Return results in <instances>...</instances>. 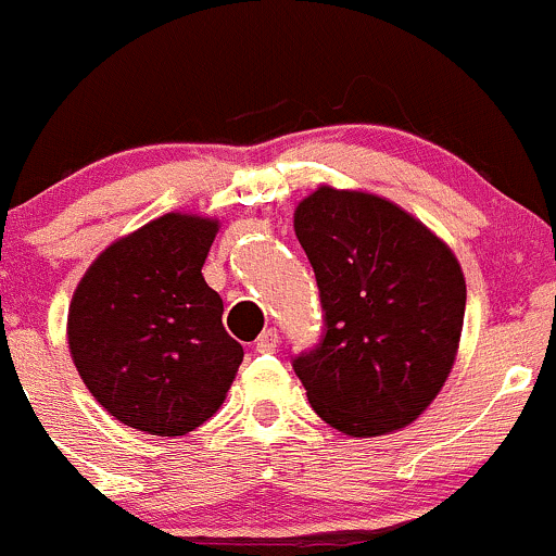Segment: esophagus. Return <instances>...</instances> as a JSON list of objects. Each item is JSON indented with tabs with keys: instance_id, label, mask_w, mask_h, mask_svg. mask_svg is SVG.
I'll list each match as a JSON object with an SVG mask.
<instances>
[{
	"instance_id": "esophagus-1",
	"label": "esophagus",
	"mask_w": 556,
	"mask_h": 556,
	"mask_svg": "<svg viewBox=\"0 0 556 556\" xmlns=\"http://www.w3.org/2000/svg\"><path fill=\"white\" fill-rule=\"evenodd\" d=\"M277 348H279L277 329H266V332H261V338L255 340V351L258 353H274Z\"/></svg>"
}]
</instances>
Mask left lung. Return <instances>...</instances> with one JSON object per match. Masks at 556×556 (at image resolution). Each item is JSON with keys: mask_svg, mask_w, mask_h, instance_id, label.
<instances>
[{"mask_svg": "<svg viewBox=\"0 0 556 556\" xmlns=\"http://www.w3.org/2000/svg\"><path fill=\"white\" fill-rule=\"evenodd\" d=\"M327 332L292 362L334 430L412 425L446 386L465 325V271L435 231L380 194L319 185L292 213Z\"/></svg>", "mask_w": 556, "mask_h": 556, "instance_id": "left-lung-1", "label": "left lung"}]
</instances>
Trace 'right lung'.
<instances>
[{
	"instance_id": "add662e5",
	"label": "right lung",
	"mask_w": 556,
	"mask_h": 556,
	"mask_svg": "<svg viewBox=\"0 0 556 556\" xmlns=\"http://www.w3.org/2000/svg\"><path fill=\"white\" fill-rule=\"evenodd\" d=\"M218 218L163 213L102 250L68 308V348L110 417L176 438L208 422L242 364L203 279Z\"/></svg>"
}]
</instances>
